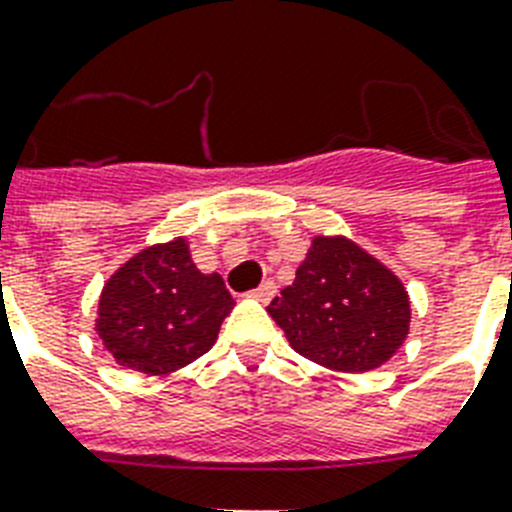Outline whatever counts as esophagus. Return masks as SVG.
Wrapping results in <instances>:
<instances>
[{
  "instance_id": "1",
  "label": "esophagus",
  "mask_w": 512,
  "mask_h": 512,
  "mask_svg": "<svg viewBox=\"0 0 512 512\" xmlns=\"http://www.w3.org/2000/svg\"><path fill=\"white\" fill-rule=\"evenodd\" d=\"M273 295H276V284H273V281H263L260 287L249 292V297H252V300H257V303H268Z\"/></svg>"
}]
</instances>
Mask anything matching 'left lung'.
Wrapping results in <instances>:
<instances>
[{"instance_id": "left-lung-1", "label": "left lung", "mask_w": 512, "mask_h": 512, "mask_svg": "<svg viewBox=\"0 0 512 512\" xmlns=\"http://www.w3.org/2000/svg\"><path fill=\"white\" fill-rule=\"evenodd\" d=\"M268 313L300 356L345 374L388 364L412 324L404 281L348 236H313Z\"/></svg>"}]
</instances>
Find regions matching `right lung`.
I'll return each instance as SVG.
<instances>
[{
	"instance_id": "1",
	"label": "right lung",
	"mask_w": 512,
	"mask_h": 512,
	"mask_svg": "<svg viewBox=\"0 0 512 512\" xmlns=\"http://www.w3.org/2000/svg\"><path fill=\"white\" fill-rule=\"evenodd\" d=\"M220 273H201L185 236L140 249L103 284L95 332L119 366L148 377L204 356L233 311Z\"/></svg>"
}]
</instances>
